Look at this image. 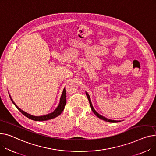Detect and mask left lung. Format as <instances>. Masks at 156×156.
<instances>
[{"mask_svg": "<svg viewBox=\"0 0 156 156\" xmlns=\"http://www.w3.org/2000/svg\"><path fill=\"white\" fill-rule=\"evenodd\" d=\"M87 93V98H88V101H89V103H90V107H91V110H92V111H93V112L94 113L95 115L98 117V118H100V119H101V120H105V121H107V122H113V123H116V122H120V120H110V119H107V118H105V117H103V116H101V115H100L99 113H98L95 110V109L93 108V105H92V104H91V100H90V96H89V95L87 93Z\"/></svg>", "mask_w": 156, "mask_h": 156, "instance_id": "8db88e82", "label": "left lung"}]
</instances>
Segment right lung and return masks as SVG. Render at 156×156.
I'll return each mask as SVG.
<instances>
[{"label":"right lung","instance_id":"1","mask_svg":"<svg viewBox=\"0 0 156 156\" xmlns=\"http://www.w3.org/2000/svg\"><path fill=\"white\" fill-rule=\"evenodd\" d=\"M10 96V95H9ZM10 98L11 100V101H12V103L14 104V105L16 107V108L21 112L24 116H26V117L31 119V120H33L35 121H44V120H50L52 119L53 118L56 117L57 116H58L59 115H60L61 113L63 111L64 108H65V106L66 103V90H65V88L63 90V93H62V95L61 97L60 98V101H59V104L58 106V107L56 108V110L53 112H52L49 114H48V115H45L43 116H40V117H36V116H33V115H31L30 114H28L27 113L23 111L22 110H20L16 104L13 101L12 99L11 98L10 96Z\"/></svg>","mask_w":156,"mask_h":156}]
</instances>
